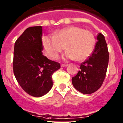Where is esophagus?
Masks as SVG:
<instances>
[{"label":"esophagus","mask_w":123,"mask_h":123,"mask_svg":"<svg viewBox=\"0 0 123 123\" xmlns=\"http://www.w3.org/2000/svg\"><path fill=\"white\" fill-rule=\"evenodd\" d=\"M61 67H66L68 66V65L67 64H61Z\"/></svg>","instance_id":"obj_1"}]
</instances>
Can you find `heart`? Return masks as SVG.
<instances>
[{
  "label": "heart",
  "instance_id": "1",
  "mask_svg": "<svg viewBox=\"0 0 123 123\" xmlns=\"http://www.w3.org/2000/svg\"><path fill=\"white\" fill-rule=\"evenodd\" d=\"M43 45L47 56L51 59L57 58L66 46L68 51L64 59L83 61L92 53L95 38L90 31L72 25L55 31L54 36L44 37Z\"/></svg>",
  "mask_w": 123,
  "mask_h": 123
}]
</instances>
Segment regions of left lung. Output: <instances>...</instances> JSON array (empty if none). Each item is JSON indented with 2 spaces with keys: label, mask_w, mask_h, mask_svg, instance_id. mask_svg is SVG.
Masks as SVG:
<instances>
[{
  "label": "left lung",
  "mask_w": 123,
  "mask_h": 123,
  "mask_svg": "<svg viewBox=\"0 0 123 123\" xmlns=\"http://www.w3.org/2000/svg\"><path fill=\"white\" fill-rule=\"evenodd\" d=\"M91 56L80 65V71L72 78V85L83 94H91L102 86L109 63V52L105 38L99 33Z\"/></svg>",
  "instance_id": "obj_1"
}]
</instances>
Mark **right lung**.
Returning <instances> with one entry per match:
<instances>
[{
	"instance_id": "add662e5",
	"label": "right lung",
	"mask_w": 123,
	"mask_h": 123,
	"mask_svg": "<svg viewBox=\"0 0 123 123\" xmlns=\"http://www.w3.org/2000/svg\"><path fill=\"white\" fill-rule=\"evenodd\" d=\"M42 34L41 25L29 27L14 44V76L21 88L34 97L43 96L51 90L52 74L61 67L43 54Z\"/></svg>"
}]
</instances>
